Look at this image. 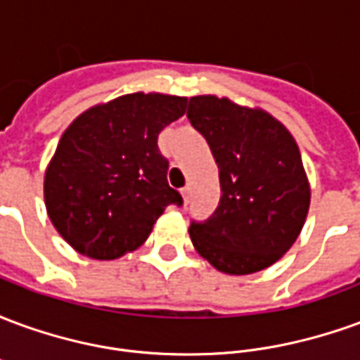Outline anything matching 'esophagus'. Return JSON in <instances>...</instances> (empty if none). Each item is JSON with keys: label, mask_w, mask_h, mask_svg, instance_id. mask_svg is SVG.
Returning <instances> with one entry per match:
<instances>
[{"label": "esophagus", "mask_w": 360, "mask_h": 360, "mask_svg": "<svg viewBox=\"0 0 360 360\" xmlns=\"http://www.w3.org/2000/svg\"><path fill=\"white\" fill-rule=\"evenodd\" d=\"M181 195H183V202H185V206H187L188 198H191V187L181 188Z\"/></svg>", "instance_id": "esophagus-1"}]
</instances>
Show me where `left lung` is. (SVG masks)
<instances>
[{
  "instance_id": "1",
  "label": "left lung",
  "mask_w": 360,
  "mask_h": 360,
  "mask_svg": "<svg viewBox=\"0 0 360 360\" xmlns=\"http://www.w3.org/2000/svg\"><path fill=\"white\" fill-rule=\"evenodd\" d=\"M187 117L216 158L221 187L210 218L191 219L195 249L226 274L264 270L291 249L309 212L310 188L297 142L266 111L227 98L195 96Z\"/></svg>"
}]
</instances>
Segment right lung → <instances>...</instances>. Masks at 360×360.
Wrapping results in <instances>:
<instances>
[{"label":"right lung","instance_id":"right-lung-1","mask_svg":"<svg viewBox=\"0 0 360 360\" xmlns=\"http://www.w3.org/2000/svg\"><path fill=\"white\" fill-rule=\"evenodd\" d=\"M187 98L127 94L84 111L67 129L44 181L51 224L81 255L111 260L146 241L165 206H183L167 183L158 134Z\"/></svg>","mask_w":360,"mask_h":360}]
</instances>
